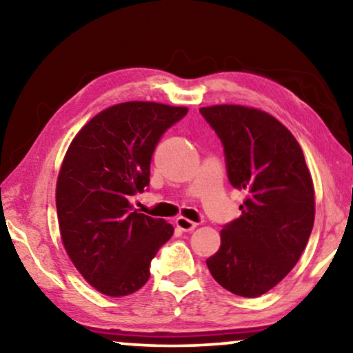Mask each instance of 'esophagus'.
Listing matches in <instances>:
<instances>
[{"label": "esophagus", "instance_id": "obj_1", "mask_svg": "<svg viewBox=\"0 0 353 353\" xmlns=\"http://www.w3.org/2000/svg\"><path fill=\"white\" fill-rule=\"evenodd\" d=\"M175 225H176V228L181 231H192L197 226L196 221L188 220L186 216H178V219L175 220Z\"/></svg>", "mask_w": 353, "mask_h": 353}]
</instances>
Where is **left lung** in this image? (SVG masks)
Wrapping results in <instances>:
<instances>
[{"label":"left lung","mask_w":353,"mask_h":353,"mask_svg":"<svg viewBox=\"0 0 353 353\" xmlns=\"http://www.w3.org/2000/svg\"><path fill=\"white\" fill-rule=\"evenodd\" d=\"M199 110L223 143L230 183L245 192L243 214L220 231V249L207 267L226 291L259 297L291 272L310 238V170L294 134L265 110L239 104Z\"/></svg>","instance_id":"1"}]
</instances>
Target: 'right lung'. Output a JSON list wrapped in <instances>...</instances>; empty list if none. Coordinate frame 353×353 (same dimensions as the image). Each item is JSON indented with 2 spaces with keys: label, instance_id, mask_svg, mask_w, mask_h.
Returning <instances> with one entry per match:
<instances>
[{
  "label": "right lung",
  "instance_id": "right-lung-1",
  "mask_svg": "<svg viewBox=\"0 0 353 353\" xmlns=\"http://www.w3.org/2000/svg\"><path fill=\"white\" fill-rule=\"evenodd\" d=\"M188 108L128 101L101 110L72 139L56 185L61 239L86 283L109 297L137 292L173 226L132 209L154 149Z\"/></svg>",
  "mask_w": 353,
  "mask_h": 353
}]
</instances>
